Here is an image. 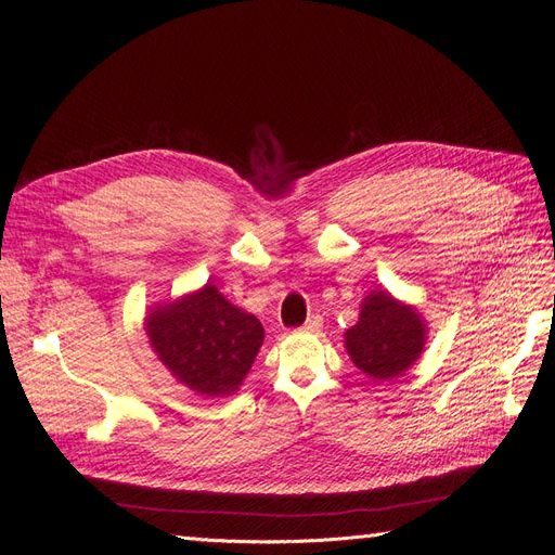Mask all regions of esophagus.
<instances>
[{
	"label": "esophagus",
	"instance_id": "obj_1",
	"mask_svg": "<svg viewBox=\"0 0 555 555\" xmlns=\"http://www.w3.org/2000/svg\"><path fill=\"white\" fill-rule=\"evenodd\" d=\"M322 326H324V319L319 314H312V317H308V322L300 326V331H304V333H319V331H322Z\"/></svg>",
	"mask_w": 555,
	"mask_h": 555
}]
</instances>
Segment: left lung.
Here are the masks:
<instances>
[{"mask_svg":"<svg viewBox=\"0 0 555 555\" xmlns=\"http://www.w3.org/2000/svg\"><path fill=\"white\" fill-rule=\"evenodd\" d=\"M424 343L426 326L422 317L386 292L365 296L359 322L345 333L351 361L375 382L405 373L422 354Z\"/></svg>","mask_w":555,"mask_h":555,"instance_id":"1","label":"left lung"}]
</instances>
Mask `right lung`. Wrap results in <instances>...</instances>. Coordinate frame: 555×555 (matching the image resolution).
Masks as SVG:
<instances>
[{
    "mask_svg": "<svg viewBox=\"0 0 555 555\" xmlns=\"http://www.w3.org/2000/svg\"><path fill=\"white\" fill-rule=\"evenodd\" d=\"M147 335L162 363L184 386L201 396H229L255 363L263 326L206 284L150 314Z\"/></svg>",
    "mask_w": 555,
    "mask_h": 555,
    "instance_id": "1",
    "label": "right lung"
}]
</instances>
